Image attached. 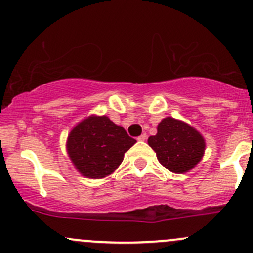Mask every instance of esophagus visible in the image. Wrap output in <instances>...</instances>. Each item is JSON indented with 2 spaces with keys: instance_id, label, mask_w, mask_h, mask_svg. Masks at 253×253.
Segmentation results:
<instances>
[{
  "instance_id": "obj_1",
  "label": "esophagus",
  "mask_w": 253,
  "mask_h": 253,
  "mask_svg": "<svg viewBox=\"0 0 253 253\" xmlns=\"http://www.w3.org/2000/svg\"><path fill=\"white\" fill-rule=\"evenodd\" d=\"M147 139V135H146V133H143V134H141L140 136H138V140L139 141H145Z\"/></svg>"
}]
</instances>
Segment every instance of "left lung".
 I'll list each match as a JSON object with an SVG mask.
<instances>
[{
  "label": "left lung",
  "mask_w": 253,
  "mask_h": 253,
  "mask_svg": "<svg viewBox=\"0 0 253 253\" xmlns=\"http://www.w3.org/2000/svg\"><path fill=\"white\" fill-rule=\"evenodd\" d=\"M147 143L156 152L159 163L175 173H184L202 159L206 143L200 132L190 125L165 118L157 127V134Z\"/></svg>",
  "instance_id": "left-lung-1"
}]
</instances>
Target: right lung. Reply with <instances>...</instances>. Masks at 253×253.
I'll list each match as a JSON object with an SVG mask.
<instances>
[{"mask_svg": "<svg viewBox=\"0 0 253 253\" xmlns=\"http://www.w3.org/2000/svg\"><path fill=\"white\" fill-rule=\"evenodd\" d=\"M135 143V139L108 117L91 115L71 129L66 150L81 175L103 178L117 170L125 152Z\"/></svg>", "mask_w": 253, "mask_h": 253, "instance_id": "right-lung-1", "label": "right lung"}]
</instances>
